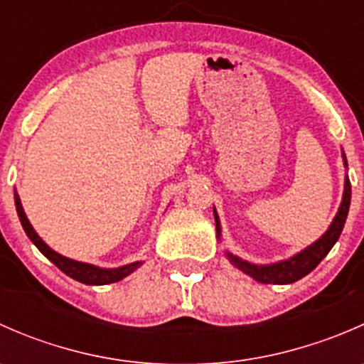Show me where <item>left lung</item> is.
Listing matches in <instances>:
<instances>
[{"label": "left lung", "mask_w": 364, "mask_h": 364, "mask_svg": "<svg viewBox=\"0 0 364 364\" xmlns=\"http://www.w3.org/2000/svg\"><path fill=\"white\" fill-rule=\"evenodd\" d=\"M343 164L347 167V159L343 155ZM348 208H350V181L348 178H345V188H343V197H341V204L336 213L335 220L331 222L329 229L326 230L324 236L318 237L314 245H310L308 248H304L303 252H299L297 255L291 257L287 260H282L277 264H267V266H257V264H250L247 260L240 259V257L232 255V253L225 252L227 259L241 269L243 273H247L248 277H252L253 280L260 282V284H277V285H285V284H294V282L301 280L303 277H306L310 271H314L318 266L322 259L328 255L329 250L335 247V243L338 241L341 230H343L345 220H347ZM215 213V222H216V236L220 240V220L216 211Z\"/></svg>", "instance_id": "obj_1"}]
</instances>
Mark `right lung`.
I'll list each match as a JSON object with an SVG mask.
<instances>
[{"label":"right lung","mask_w":364,"mask_h":364,"mask_svg":"<svg viewBox=\"0 0 364 364\" xmlns=\"http://www.w3.org/2000/svg\"><path fill=\"white\" fill-rule=\"evenodd\" d=\"M16 209H17V215H19L21 220V225H23L24 232L28 234L29 240L33 241L36 248L54 264V266L60 267L65 274H68L70 278L73 280L80 282V284H86V285H107V284H114V282H119L123 280L124 277H128L130 273H134L142 262H132L127 264V266H121L116 267V269H104V267H97V266H91V264L86 262H77V260L67 259V257L60 255L54 250H50L46 243L42 241V237L35 232V229L31 227L29 223L28 216H26L23 204H21L19 196L16 192Z\"/></svg>","instance_id":"1"}]
</instances>
